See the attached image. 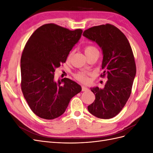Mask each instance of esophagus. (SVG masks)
<instances>
[{"mask_svg": "<svg viewBox=\"0 0 153 153\" xmlns=\"http://www.w3.org/2000/svg\"><path fill=\"white\" fill-rule=\"evenodd\" d=\"M88 90V88L85 86H82V91H86Z\"/></svg>", "mask_w": 153, "mask_h": 153, "instance_id": "1", "label": "esophagus"}]
</instances>
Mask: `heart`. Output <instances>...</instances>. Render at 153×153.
<instances>
[{
	"instance_id": "obj_1",
	"label": "heart",
	"mask_w": 153,
	"mask_h": 153,
	"mask_svg": "<svg viewBox=\"0 0 153 153\" xmlns=\"http://www.w3.org/2000/svg\"><path fill=\"white\" fill-rule=\"evenodd\" d=\"M84 51H85V53L86 55L92 53L94 52H98V50H97V48L95 47H94V46H92V45L87 46V47L85 48ZM71 55H72L71 53L68 55V56L67 57L68 61H69V60H70V59L71 57ZM87 75H89V73H84V72L78 73L75 75V78L76 80H79L82 82H85L87 81Z\"/></svg>"
}]
</instances>
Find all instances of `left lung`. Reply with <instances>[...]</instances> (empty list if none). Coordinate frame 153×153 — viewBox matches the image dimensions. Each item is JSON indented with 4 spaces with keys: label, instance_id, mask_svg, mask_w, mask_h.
Here are the masks:
<instances>
[{
    "label": "left lung",
    "instance_id": "obj_1",
    "mask_svg": "<svg viewBox=\"0 0 153 153\" xmlns=\"http://www.w3.org/2000/svg\"><path fill=\"white\" fill-rule=\"evenodd\" d=\"M83 36L95 42L102 50L101 76H107L103 89L96 86L91 90L96 99L87 106L89 112L96 117L111 119L121 112L130 96L136 65L128 39L123 32L111 24L92 27Z\"/></svg>",
    "mask_w": 153,
    "mask_h": 153
}]
</instances>
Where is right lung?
Segmentation results:
<instances>
[{
    "mask_svg": "<svg viewBox=\"0 0 153 153\" xmlns=\"http://www.w3.org/2000/svg\"><path fill=\"white\" fill-rule=\"evenodd\" d=\"M82 32L45 24L35 30L25 46L20 61L21 88L29 107L41 118L61 116L71 99L82 91L69 78L55 82L54 72L66 62Z\"/></svg>",
    "mask_w": 153,
    "mask_h": 153,
    "instance_id": "obj_1",
    "label": "right lung"
}]
</instances>
